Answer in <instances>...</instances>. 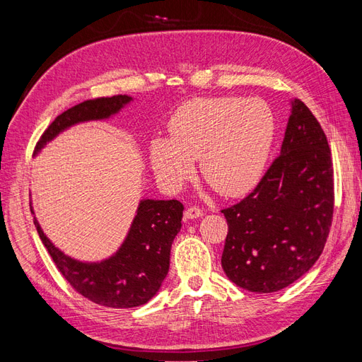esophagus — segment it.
<instances>
[{
    "mask_svg": "<svg viewBox=\"0 0 362 362\" xmlns=\"http://www.w3.org/2000/svg\"><path fill=\"white\" fill-rule=\"evenodd\" d=\"M202 216H204V211L201 210V208H198V206H190V208H187V210L184 211V217L189 218V221H192V218L202 217Z\"/></svg>",
    "mask_w": 362,
    "mask_h": 362,
    "instance_id": "obj_1",
    "label": "esophagus"
}]
</instances>
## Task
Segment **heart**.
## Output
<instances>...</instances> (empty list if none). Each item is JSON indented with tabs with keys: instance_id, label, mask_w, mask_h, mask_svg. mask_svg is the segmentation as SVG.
<instances>
[{
	"instance_id": "heart-1",
	"label": "heart",
	"mask_w": 362,
	"mask_h": 362,
	"mask_svg": "<svg viewBox=\"0 0 362 362\" xmlns=\"http://www.w3.org/2000/svg\"><path fill=\"white\" fill-rule=\"evenodd\" d=\"M169 139L149 144L151 166L172 190L193 177L199 160L202 178L228 198L249 193L261 181L275 139L269 105L252 98H198L184 103L168 124Z\"/></svg>"
}]
</instances>
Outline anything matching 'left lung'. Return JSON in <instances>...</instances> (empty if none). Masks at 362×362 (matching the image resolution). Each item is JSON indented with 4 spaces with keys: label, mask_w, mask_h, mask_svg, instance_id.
Instances as JSON below:
<instances>
[{
    "label": "left lung",
    "mask_w": 362,
    "mask_h": 362,
    "mask_svg": "<svg viewBox=\"0 0 362 362\" xmlns=\"http://www.w3.org/2000/svg\"><path fill=\"white\" fill-rule=\"evenodd\" d=\"M290 104L279 157L254 192L222 210L223 272L255 293L282 290L303 276L319 259L332 223L329 145L310 108L300 100Z\"/></svg>",
    "instance_id": "1"
}]
</instances>
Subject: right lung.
<instances>
[{
	"label": "right lung",
	"mask_w": 362,
	"mask_h": 362,
	"mask_svg": "<svg viewBox=\"0 0 362 362\" xmlns=\"http://www.w3.org/2000/svg\"><path fill=\"white\" fill-rule=\"evenodd\" d=\"M133 96L116 95L84 101L54 119L37 141L35 156L64 129L117 115ZM184 205L180 201L141 199L124 243L112 257L87 262L64 254L43 233L35 216L37 234L59 272L75 291L108 308H134L149 302L169 272L170 247L181 229ZM31 213L35 214L31 208Z\"/></svg>",
	"instance_id": "add662e5"
}]
</instances>
